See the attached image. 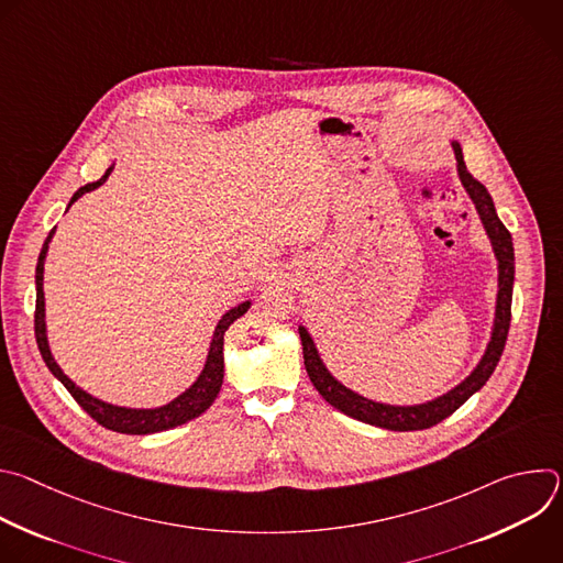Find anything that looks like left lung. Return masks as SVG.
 I'll return each mask as SVG.
<instances>
[{"label": "left lung", "instance_id": "8db88e82", "mask_svg": "<svg viewBox=\"0 0 563 563\" xmlns=\"http://www.w3.org/2000/svg\"><path fill=\"white\" fill-rule=\"evenodd\" d=\"M454 157H456V172L463 189L467 191L470 200L474 202V209L484 222V229L490 238V245L497 258V269H499V289H497V307H495V323H493V334L490 343L476 363V367L465 376L456 387L450 391L426 400V404L419 406H389V404H378V400H372L367 396H361L358 391L345 387L339 378L332 376L328 365L320 358L316 343L311 334L307 332L305 325L298 328L300 343H302V358H305V369L318 394L323 396L328 404L343 415L383 428V430H394V432H412V430H428L443 419H448L452 412H456L465 400L486 385V380L493 376L510 330V307H512V285H515V247H512V235L504 227V222L497 216L493 196L488 189L481 185L478 180L472 178L463 163V151L456 140H452Z\"/></svg>", "mask_w": 563, "mask_h": 563}]
</instances>
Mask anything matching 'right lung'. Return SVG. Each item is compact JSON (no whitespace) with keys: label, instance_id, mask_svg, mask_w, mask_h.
Segmentation results:
<instances>
[{"label":"right lung","instance_id":"add662e5","mask_svg":"<svg viewBox=\"0 0 563 563\" xmlns=\"http://www.w3.org/2000/svg\"><path fill=\"white\" fill-rule=\"evenodd\" d=\"M111 172H113V167H109L107 174L98 183H89L85 187H79L73 194L68 207L75 200L82 198L85 194H89V191L98 189L100 185H104L107 178L111 176ZM53 233H55V229H51L48 238L44 240V247L40 252L37 267H35V289H37V298H35V339H37V347H40V354H42L46 367L70 391V396L77 400V406L82 408L91 419H96L102 428L120 432V434L165 432V430L178 428V426L200 417L202 412H207L209 406L216 400L220 387H222V376H224V354H222L224 332L229 330V325L233 323L235 318H240L252 307V300L240 302V305L231 307L227 313H222V318L218 320V325H216V332H213V339H211V345H209V354H207V361H205V367H202L200 376L180 396L169 400L167 406L142 410V408H122V406L107 404V400L96 398L89 391H85L82 387H77L62 372V367L55 363V358L51 354V347H48V339H46V309H44V261H46V254H48V243L53 240Z\"/></svg>","mask_w":563,"mask_h":563}]
</instances>
